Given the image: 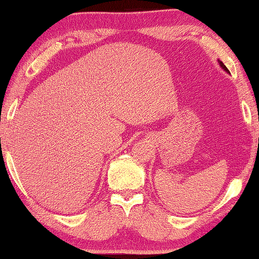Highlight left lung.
<instances>
[{
  "instance_id": "obj_1",
  "label": "left lung",
  "mask_w": 259,
  "mask_h": 259,
  "mask_svg": "<svg viewBox=\"0 0 259 259\" xmlns=\"http://www.w3.org/2000/svg\"><path fill=\"white\" fill-rule=\"evenodd\" d=\"M218 63H219V66H221V67H222V68H223V69H224L226 73H230V72H229V69H228V68H226V66L224 65V63H223V62L221 61V60H218Z\"/></svg>"
}]
</instances>
